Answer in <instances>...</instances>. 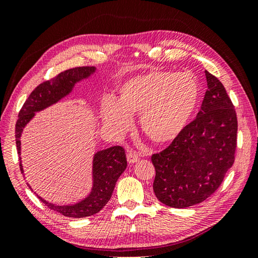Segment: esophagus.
<instances>
[{"label":"esophagus","mask_w":258,"mask_h":258,"mask_svg":"<svg viewBox=\"0 0 258 258\" xmlns=\"http://www.w3.org/2000/svg\"><path fill=\"white\" fill-rule=\"evenodd\" d=\"M139 159H140V156H139V154H138L137 152L130 151V152L128 153V155H127V160H128L129 163H135V162H137Z\"/></svg>","instance_id":"34e87169"}]
</instances>
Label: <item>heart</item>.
<instances>
[{"instance_id":"obj_1","label":"heart","mask_w":258,"mask_h":258,"mask_svg":"<svg viewBox=\"0 0 258 258\" xmlns=\"http://www.w3.org/2000/svg\"><path fill=\"white\" fill-rule=\"evenodd\" d=\"M118 101L101 102L103 120L116 132L127 131L131 114H140L145 136L155 143L174 140L197 110L200 88L189 73L153 71L127 80L119 86Z\"/></svg>"}]
</instances>
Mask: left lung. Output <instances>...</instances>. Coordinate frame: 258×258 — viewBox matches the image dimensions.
I'll return each mask as SVG.
<instances>
[{
    "label": "left lung",
    "mask_w": 258,
    "mask_h": 258,
    "mask_svg": "<svg viewBox=\"0 0 258 258\" xmlns=\"http://www.w3.org/2000/svg\"><path fill=\"white\" fill-rule=\"evenodd\" d=\"M206 76L208 90L196 118L165 150L152 155L156 197L176 209L209 198L235 161L236 110L220 80L208 71Z\"/></svg>",
    "instance_id": "8db88e82"
}]
</instances>
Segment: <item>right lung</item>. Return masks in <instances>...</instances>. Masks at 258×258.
Masks as SVG:
<instances>
[{
    "label": "right lung",
    "instance_id": "add662e5",
    "mask_svg": "<svg viewBox=\"0 0 258 258\" xmlns=\"http://www.w3.org/2000/svg\"><path fill=\"white\" fill-rule=\"evenodd\" d=\"M96 71L95 67H77L66 70L51 80L45 81L31 92L22 105L16 122L17 152L20 155V137L22 129L33 118L35 112L42 111L71 92L74 85ZM19 159H21L19 157ZM23 173L21 161L19 163ZM127 168V158L123 147L113 146L100 151L93 158V187L89 196L73 206H56L38 197L50 210L67 217H86L98 213L111 199L117 179ZM30 187V186H29Z\"/></svg>",
    "mask_w": 258,
    "mask_h": 258
}]
</instances>
